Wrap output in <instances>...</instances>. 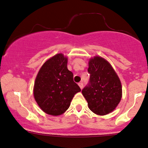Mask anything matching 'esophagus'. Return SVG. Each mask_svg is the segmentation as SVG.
<instances>
[{
  "label": "esophagus",
  "instance_id": "obj_1",
  "mask_svg": "<svg viewBox=\"0 0 148 148\" xmlns=\"http://www.w3.org/2000/svg\"><path fill=\"white\" fill-rule=\"evenodd\" d=\"M78 85H79V87H80L81 89H82V88H83V83L82 82H79V84H78Z\"/></svg>",
  "mask_w": 148,
  "mask_h": 148
}]
</instances>
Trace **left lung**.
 I'll use <instances>...</instances> for the list:
<instances>
[{"label": "left lung", "mask_w": 148, "mask_h": 148, "mask_svg": "<svg viewBox=\"0 0 148 148\" xmlns=\"http://www.w3.org/2000/svg\"><path fill=\"white\" fill-rule=\"evenodd\" d=\"M90 82L82 91L91 112L98 116L112 112L122 98V84L114 68L103 57L88 60Z\"/></svg>", "instance_id": "left-lung-1"}]
</instances>
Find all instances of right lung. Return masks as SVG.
<instances>
[{"instance_id": "add662e5", "label": "right lung", "mask_w": 148, "mask_h": 148, "mask_svg": "<svg viewBox=\"0 0 148 148\" xmlns=\"http://www.w3.org/2000/svg\"><path fill=\"white\" fill-rule=\"evenodd\" d=\"M68 57L58 53L47 60L40 68L34 81L33 95L43 112L57 116L63 114L75 94L80 92L67 68Z\"/></svg>"}]
</instances>
